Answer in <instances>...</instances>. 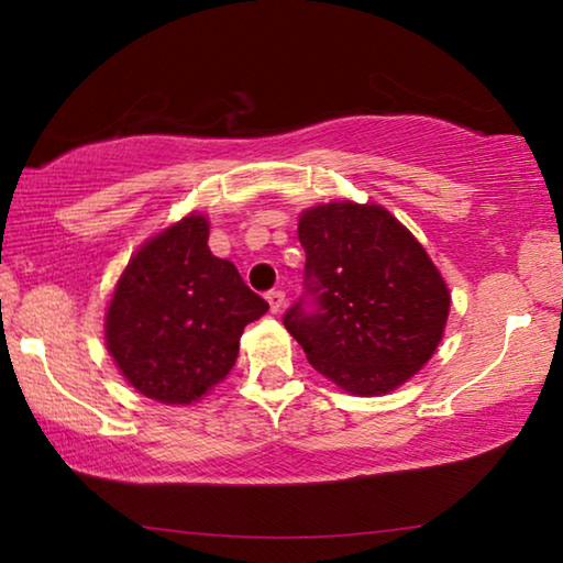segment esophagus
Returning a JSON list of instances; mask_svg holds the SVG:
<instances>
[{"mask_svg":"<svg viewBox=\"0 0 563 563\" xmlns=\"http://www.w3.org/2000/svg\"><path fill=\"white\" fill-rule=\"evenodd\" d=\"M266 302H268V310H272L274 314H279L284 310V305H287V295L279 289H274L266 295Z\"/></svg>","mask_w":563,"mask_h":563,"instance_id":"esophagus-1","label":"esophagus"}]
</instances>
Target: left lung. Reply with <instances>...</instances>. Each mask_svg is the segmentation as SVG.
Masks as SVG:
<instances>
[{"instance_id": "left-lung-1", "label": "left lung", "mask_w": 563, "mask_h": 563, "mask_svg": "<svg viewBox=\"0 0 563 563\" xmlns=\"http://www.w3.org/2000/svg\"><path fill=\"white\" fill-rule=\"evenodd\" d=\"M305 282L284 328L314 372L349 395L402 387L433 358L451 310L449 284L422 243L382 205L335 199L299 214Z\"/></svg>"}]
</instances>
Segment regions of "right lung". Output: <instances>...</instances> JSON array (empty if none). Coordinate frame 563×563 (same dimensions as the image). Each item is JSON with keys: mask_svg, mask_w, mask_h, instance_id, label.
I'll list each match as a JSON object with an SVG mask.
<instances>
[{"mask_svg": "<svg viewBox=\"0 0 563 563\" xmlns=\"http://www.w3.org/2000/svg\"><path fill=\"white\" fill-rule=\"evenodd\" d=\"M210 220L189 212L148 238L114 284L104 343L120 374L161 405L199 402L233 368L243 328L268 305L212 256Z\"/></svg>", "mask_w": 563, "mask_h": 563, "instance_id": "1", "label": "right lung"}]
</instances>
